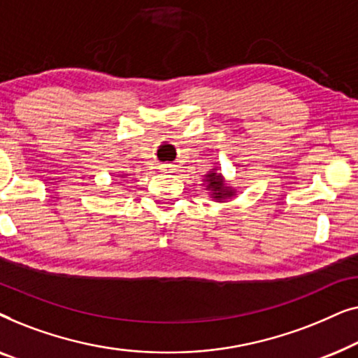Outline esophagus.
I'll return each instance as SVG.
<instances>
[{
	"mask_svg": "<svg viewBox=\"0 0 358 358\" xmlns=\"http://www.w3.org/2000/svg\"><path fill=\"white\" fill-rule=\"evenodd\" d=\"M161 171H163V173H174L176 166L174 164H161Z\"/></svg>",
	"mask_w": 358,
	"mask_h": 358,
	"instance_id": "34e87169",
	"label": "esophagus"
}]
</instances>
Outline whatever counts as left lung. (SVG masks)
I'll return each mask as SVG.
<instances>
[{
  "label": "left lung",
  "instance_id": "1",
  "mask_svg": "<svg viewBox=\"0 0 358 358\" xmlns=\"http://www.w3.org/2000/svg\"><path fill=\"white\" fill-rule=\"evenodd\" d=\"M208 178H210L208 179V189L213 187V190H220V182H222V180H220V176H215V173H212V174H208ZM224 195H227V194H224ZM215 199H218V197H215Z\"/></svg>",
  "mask_w": 358,
  "mask_h": 358
}]
</instances>
